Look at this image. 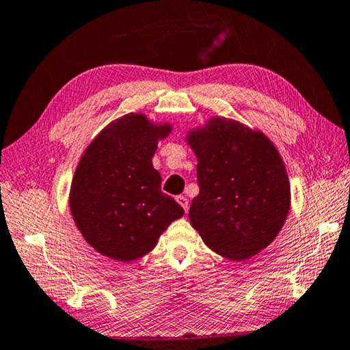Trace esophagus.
I'll return each mask as SVG.
<instances>
[{
  "mask_svg": "<svg viewBox=\"0 0 350 350\" xmlns=\"http://www.w3.org/2000/svg\"><path fill=\"white\" fill-rule=\"evenodd\" d=\"M176 201L184 208V212H187V210H189V200H187V198L186 196H178Z\"/></svg>",
  "mask_w": 350,
  "mask_h": 350,
  "instance_id": "esophagus-1",
  "label": "esophagus"
}]
</instances>
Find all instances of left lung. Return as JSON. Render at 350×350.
<instances>
[{"label": "left lung", "instance_id": "8db88e82", "mask_svg": "<svg viewBox=\"0 0 350 350\" xmlns=\"http://www.w3.org/2000/svg\"><path fill=\"white\" fill-rule=\"evenodd\" d=\"M200 195L189 219L206 245L242 262L267 248L291 207L285 163L269 137L233 118L213 116L190 128Z\"/></svg>", "mask_w": 350, "mask_h": 350}]
</instances>
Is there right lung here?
Wrapping results in <instances>:
<instances>
[{
  "mask_svg": "<svg viewBox=\"0 0 350 350\" xmlns=\"http://www.w3.org/2000/svg\"><path fill=\"white\" fill-rule=\"evenodd\" d=\"M172 123L129 113L108 123L85 148L72 175L68 202L76 227L97 253L118 262L146 256L184 215L161 192L152 166L158 143Z\"/></svg>",
  "mask_w": 350,
  "mask_h": 350,
  "instance_id": "obj_1",
  "label": "right lung"
}]
</instances>
